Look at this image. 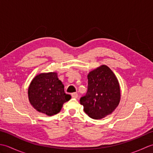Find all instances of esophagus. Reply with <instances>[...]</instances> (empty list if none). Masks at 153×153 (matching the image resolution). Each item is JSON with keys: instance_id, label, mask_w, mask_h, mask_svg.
I'll return each instance as SVG.
<instances>
[{"instance_id": "34e87169", "label": "esophagus", "mask_w": 153, "mask_h": 153, "mask_svg": "<svg viewBox=\"0 0 153 153\" xmlns=\"http://www.w3.org/2000/svg\"><path fill=\"white\" fill-rule=\"evenodd\" d=\"M71 97H72V98L74 99H77V97H78V95H77V93H73L71 94Z\"/></svg>"}]
</instances>
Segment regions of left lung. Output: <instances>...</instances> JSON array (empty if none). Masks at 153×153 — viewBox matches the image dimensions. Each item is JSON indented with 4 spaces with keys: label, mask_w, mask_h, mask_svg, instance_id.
<instances>
[{
    "label": "left lung",
    "mask_w": 153,
    "mask_h": 153,
    "mask_svg": "<svg viewBox=\"0 0 153 153\" xmlns=\"http://www.w3.org/2000/svg\"><path fill=\"white\" fill-rule=\"evenodd\" d=\"M87 79V91L80 98V104L90 118L95 120L105 118L116 108L120 102L118 81L105 65L89 72Z\"/></svg>",
    "instance_id": "1"
}]
</instances>
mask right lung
<instances>
[{"mask_svg":"<svg viewBox=\"0 0 153 153\" xmlns=\"http://www.w3.org/2000/svg\"><path fill=\"white\" fill-rule=\"evenodd\" d=\"M64 88L56 73L39 74L29 87V100L39 112L48 116L56 114L63 104L71 99L70 95L65 93Z\"/></svg>","mask_w":153,"mask_h":153,"instance_id":"obj_1","label":"right lung"}]
</instances>
